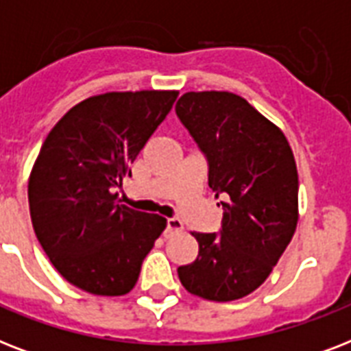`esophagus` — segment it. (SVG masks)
<instances>
[{
	"label": "esophagus",
	"instance_id": "esophagus-1",
	"mask_svg": "<svg viewBox=\"0 0 351 351\" xmlns=\"http://www.w3.org/2000/svg\"><path fill=\"white\" fill-rule=\"evenodd\" d=\"M184 230V224H182L178 219H167V226H165V231H164V237L165 239H169L173 237L175 233H180Z\"/></svg>",
	"mask_w": 351,
	"mask_h": 351
}]
</instances>
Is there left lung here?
<instances>
[{"label": "left lung", "mask_w": 351, "mask_h": 351, "mask_svg": "<svg viewBox=\"0 0 351 351\" xmlns=\"http://www.w3.org/2000/svg\"><path fill=\"white\" fill-rule=\"evenodd\" d=\"M176 117L208 158V184L222 197V230L193 233L197 261L178 267L189 293L242 299L271 273L299 220V175L284 132L242 96L186 93Z\"/></svg>", "instance_id": "left-lung-1"}]
</instances>
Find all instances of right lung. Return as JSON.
Returning <instances> with one entry per match:
<instances>
[{"label": "right lung", "instance_id": "add662e5", "mask_svg": "<svg viewBox=\"0 0 351 351\" xmlns=\"http://www.w3.org/2000/svg\"><path fill=\"white\" fill-rule=\"evenodd\" d=\"M176 90L106 93L52 127L30 171L29 208L41 247L67 282L129 293L167 220L117 204L129 164L169 114Z\"/></svg>", "mask_w": 351, "mask_h": 351}]
</instances>
